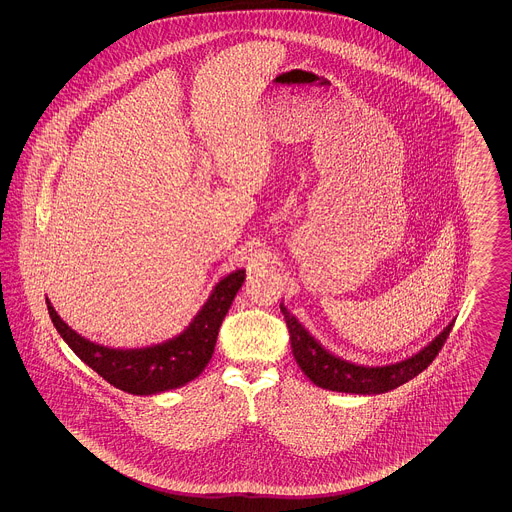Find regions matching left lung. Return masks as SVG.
Returning <instances> with one entry per match:
<instances>
[{
    "instance_id": "left-lung-1",
    "label": "left lung",
    "mask_w": 512,
    "mask_h": 512,
    "mask_svg": "<svg viewBox=\"0 0 512 512\" xmlns=\"http://www.w3.org/2000/svg\"><path fill=\"white\" fill-rule=\"evenodd\" d=\"M292 340V351L297 365L307 374V378L324 390L341 391V393H386L413 380L424 368L436 359L443 343L447 340L453 322L443 328L436 340L430 341L416 355L386 366H361L332 355L318 343L292 313L280 305Z\"/></svg>"
}]
</instances>
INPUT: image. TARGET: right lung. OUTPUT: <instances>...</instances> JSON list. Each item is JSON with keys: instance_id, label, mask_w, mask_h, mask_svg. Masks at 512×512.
I'll use <instances>...</instances> for the list:
<instances>
[{"instance_id": "1", "label": "right lung", "mask_w": 512, "mask_h": 512, "mask_svg": "<svg viewBox=\"0 0 512 512\" xmlns=\"http://www.w3.org/2000/svg\"><path fill=\"white\" fill-rule=\"evenodd\" d=\"M244 280L245 270H236L222 278L180 336L142 349H111L86 340L61 320L48 299L46 303L51 322L61 338L103 380L132 395H153L180 388L203 372L213 357L220 324Z\"/></svg>"}]
</instances>
